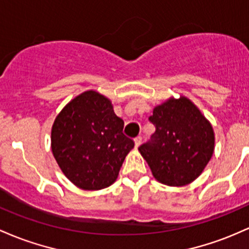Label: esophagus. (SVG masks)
<instances>
[{
    "label": "esophagus",
    "mask_w": 249,
    "mask_h": 249,
    "mask_svg": "<svg viewBox=\"0 0 249 249\" xmlns=\"http://www.w3.org/2000/svg\"><path fill=\"white\" fill-rule=\"evenodd\" d=\"M134 142H135V147L138 148L140 144H141V142H142V138L141 136H136L135 139H134Z\"/></svg>",
    "instance_id": "obj_1"
}]
</instances>
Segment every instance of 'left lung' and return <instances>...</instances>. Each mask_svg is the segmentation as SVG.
Segmentation results:
<instances>
[{"label":"left lung","mask_w":249,"mask_h":249,"mask_svg":"<svg viewBox=\"0 0 249 249\" xmlns=\"http://www.w3.org/2000/svg\"><path fill=\"white\" fill-rule=\"evenodd\" d=\"M149 121L155 125V133L139 150L154 178L167 186L191 183L213 155L212 124L185 96L156 106Z\"/></svg>","instance_id":"8db88e82"}]
</instances>
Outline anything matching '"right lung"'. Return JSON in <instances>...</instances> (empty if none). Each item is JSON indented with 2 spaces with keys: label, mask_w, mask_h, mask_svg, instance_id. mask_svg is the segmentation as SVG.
<instances>
[{
  "label": "right lung",
  "mask_w": 249,
  "mask_h": 249,
  "mask_svg": "<svg viewBox=\"0 0 249 249\" xmlns=\"http://www.w3.org/2000/svg\"><path fill=\"white\" fill-rule=\"evenodd\" d=\"M111 102L88 90L61 110L52 128V150L63 174L81 189L99 191L115 182L134 141Z\"/></svg>",
  "instance_id": "1"
}]
</instances>
